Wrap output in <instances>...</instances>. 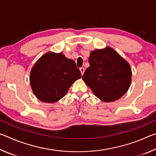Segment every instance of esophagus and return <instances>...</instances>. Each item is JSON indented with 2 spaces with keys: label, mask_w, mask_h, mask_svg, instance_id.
Wrapping results in <instances>:
<instances>
[{
  "label": "esophagus",
  "mask_w": 156,
  "mask_h": 156,
  "mask_svg": "<svg viewBox=\"0 0 156 156\" xmlns=\"http://www.w3.org/2000/svg\"><path fill=\"white\" fill-rule=\"evenodd\" d=\"M80 72H81V74L83 75L84 72V67H80Z\"/></svg>",
  "instance_id": "1"
}]
</instances>
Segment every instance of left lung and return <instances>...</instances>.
Listing matches in <instances>:
<instances>
[{
	"mask_svg": "<svg viewBox=\"0 0 156 156\" xmlns=\"http://www.w3.org/2000/svg\"><path fill=\"white\" fill-rule=\"evenodd\" d=\"M89 62L83 79L99 99L112 102L127 91L131 80L130 65L115 50L111 47L94 50Z\"/></svg>",
	"mask_w": 156,
	"mask_h": 156,
	"instance_id": "left-lung-1",
	"label": "left lung"
}]
</instances>
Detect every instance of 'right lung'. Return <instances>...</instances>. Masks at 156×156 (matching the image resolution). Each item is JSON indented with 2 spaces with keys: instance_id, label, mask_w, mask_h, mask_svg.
Returning <instances> with one entry per match:
<instances>
[{
  "instance_id": "1",
  "label": "right lung",
  "mask_w": 156,
  "mask_h": 156,
  "mask_svg": "<svg viewBox=\"0 0 156 156\" xmlns=\"http://www.w3.org/2000/svg\"><path fill=\"white\" fill-rule=\"evenodd\" d=\"M81 78L73 60L62 53H47L34 65L30 84L34 94L41 101L55 102L65 96L70 86Z\"/></svg>"
}]
</instances>
